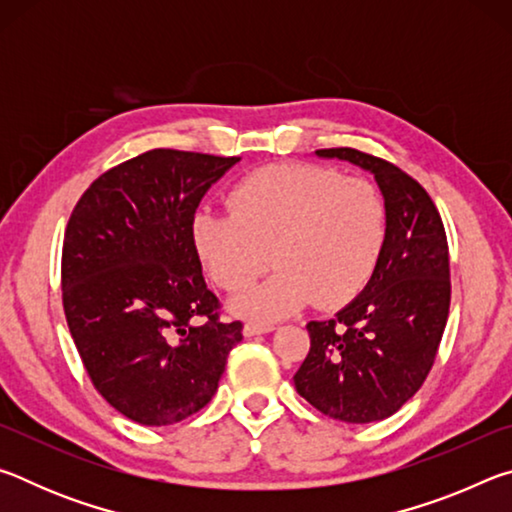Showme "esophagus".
Instances as JSON below:
<instances>
[{
    "mask_svg": "<svg viewBox=\"0 0 512 512\" xmlns=\"http://www.w3.org/2000/svg\"><path fill=\"white\" fill-rule=\"evenodd\" d=\"M275 325L271 323H246L244 325V334L246 336H255V334H266V332H273Z\"/></svg>",
    "mask_w": 512,
    "mask_h": 512,
    "instance_id": "obj_1",
    "label": "esophagus"
}]
</instances>
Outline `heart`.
<instances>
[{
    "label": "heart",
    "mask_w": 512,
    "mask_h": 512,
    "mask_svg": "<svg viewBox=\"0 0 512 512\" xmlns=\"http://www.w3.org/2000/svg\"><path fill=\"white\" fill-rule=\"evenodd\" d=\"M230 214L196 212V253L223 291L257 289L232 302L253 318H282L314 300L336 309L357 298L386 244L388 214L379 189L320 164H268L228 192Z\"/></svg>",
    "instance_id": "b5f03b06"
}]
</instances>
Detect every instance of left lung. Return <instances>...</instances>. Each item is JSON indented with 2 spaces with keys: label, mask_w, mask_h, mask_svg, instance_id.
Here are the masks:
<instances>
[{
  "label": "left lung",
  "mask_w": 512,
  "mask_h": 512,
  "mask_svg": "<svg viewBox=\"0 0 512 512\" xmlns=\"http://www.w3.org/2000/svg\"><path fill=\"white\" fill-rule=\"evenodd\" d=\"M316 155L375 173L388 230L366 289L334 318L307 323L293 384L327 418L377 422L420 391L436 361L452 300L445 225L427 189L393 162L350 146Z\"/></svg>",
  "instance_id": "left-lung-1"
}]
</instances>
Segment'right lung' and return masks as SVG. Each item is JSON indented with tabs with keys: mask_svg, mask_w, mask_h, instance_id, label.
<instances>
[{
	"mask_svg": "<svg viewBox=\"0 0 512 512\" xmlns=\"http://www.w3.org/2000/svg\"><path fill=\"white\" fill-rule=\"evenodd\" d=\"M239 158L153 149L94 180L69 216L60 282L69 334L103 400L146 427L212 400L239 320L201 273L192 221Z\"/></svg>",
	"mask_w": 512,
	"mask_h": 512,
	"instance_id": "right-lung-1",
	"label": "right lung"
}]
</instances>
